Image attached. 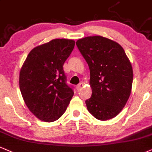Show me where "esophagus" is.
Returning a JSON list of instances; mask_svg holds the SVG:
<instances>
[{
  "label": "esophagus",
  "instance_id": "esophagus-1",
  "mask_svg": "<svg viewBox=\"0 0 152 152\" xmlns=\"http://www.w3.org/2000/svg\"><path fill=\"white\" fill-rule=\"evenodd\" d=\"M83 86V83H80L79 84H78L77 86H76V88H77V91H80V90H81V88H82Z\"/></svg>",
  "mask_w": 152,
  "mask_h": 152
}]
</instances>
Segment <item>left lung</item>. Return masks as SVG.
<instances>
[{
  "label": "left lung",
  "mask_w": 152,
  "mask_h": 152,
  "mask_svg": "<svg viewBox=\"0 0 152 152\" xmlns=\"http://www.w3.org/2000/svg\"><path fill=\"white\" fill-rule=\"evenodd\" d=\"M90 69L92 95L86 101L88 112L99 120L114 118L122 110L131 93L133 72L121 45L96 35L77 40Z\"/></svg>",
  "instance_id": "1"
}]
</instances>
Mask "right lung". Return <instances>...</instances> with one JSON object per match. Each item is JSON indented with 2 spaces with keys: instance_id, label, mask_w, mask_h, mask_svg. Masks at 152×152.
Listing matches in <instances>:
<instances>
[{
  "instance_id": "1",
  "label": "right lung",
  "mask_w": 152,
  "mask_h": 152,
  "mask_svg": "<svg viewBox=\"0 0 152 152\" xmlns=\"http://www.w3.org/2000/svg\"><path fill=\"white\" fill-rule=\"evenodd\" d=\"M75 42L53 39L29 53L19 72V88L24 103L37 118L54 122L64 113L74 95L66 84L64 63Z\"/></svg>"
}]
</instances>
